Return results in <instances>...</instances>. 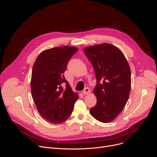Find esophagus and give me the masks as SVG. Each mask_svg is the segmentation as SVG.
Instances as JSON below:
<instances>
[{"label": "esophagus", "instance_id": "34e87169", "mask_svg": "<svg viewBox=\"0 0 157 157\" xmlns=\"http://www.w3.org/2000/svg\"><path fill=\"white\" fill-rule=\"evenodd\" d=\"M90 88H85L83 91H82V94H85V95H86V94H90Z\"/></svg>", "mask_w": 157, "mask_h": 157}]
</instances>
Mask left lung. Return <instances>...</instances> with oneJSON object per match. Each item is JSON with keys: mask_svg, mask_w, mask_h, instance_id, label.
<instances>
[{"mask_svg": "<svg viewBox=\"0 0 157 157\" xmlns=\"http://www.w3.org/2000/svg\"><path fill=\"white\" fill-rule=\"evenodd\" d=\"M83 51L93 65L97 81L93 90L97 102L90 113L99 121L110 123L122 111L129 98V64L121 51L109 43L88 46Z\"/></svg>", "mask_w": 157, "mask_h": 157, "instance_id": "1", "label": "left lung"}]
</instances>
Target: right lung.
Listing matches in <instances>:
<instances>
[{
    "label": "right lung",
    "instance_id": "right-lung-1",
    "mask_svg": "<svg viewBox=\"0 0 157 157\" xmlns=\"http://www.w3.org/2000/svg\"><path fill=\"white\" fill-rule=\"evenodd\" d=\"M78 51L76 47L67 46L46 49L39 54L33 65L31 80L33 100L40 115L52 124L67 120L79 98L63 75L69 59ZM63 82H66L64 89Z\"/></svg>",
    "mask_w": 157,
    "mask_h": 157
}]
</instances>
